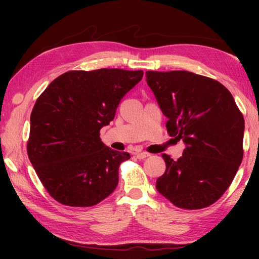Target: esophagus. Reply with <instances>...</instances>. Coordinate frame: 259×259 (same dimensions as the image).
Masks as SVG:
<instances>
[{
    "label": "esophagus",
    "mask_w": 259,
    "mask_h": 259,
    "mask_svg": "<svg viewBox=\"0 0 259 259\" xmlns=\"http://www.w3.org/2000/svg\"><path fill=\"white\" fill-rule=\"evenodd\" d=\"M151 154H148L146 152H140V153H136V157L137 159H146V157L150 156Z\"/></svg>",
    "instance_id": "esophagus-1"
}]
</instances>
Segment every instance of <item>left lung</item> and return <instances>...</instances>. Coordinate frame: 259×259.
I'll use <instances>...</instances> for the list:
<instances>
[{"label":"left lung","mask_w":259,"mask_h":259,"mask_svg":"<svg viewBox=\"0 0 259 259\" xmlns=\"http://www.w3.org/2000/svg\"><path fill=\"white\" fill-rule=\"evenodd\" d=\"M166 119V129L183 140L177 161L166 154L156 190L178 208L195 210L224 194L243 156L244 120L233 96L212 78L187 71L145 73Z\"/></svg>","instance_id":"8db88e82"}]
</instances>
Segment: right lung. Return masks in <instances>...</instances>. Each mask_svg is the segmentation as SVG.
I'll use <instances>...</instances> for the list:
<instances>
[{"label":"right lung","instance_id":"add662e5","mask_svg":"<svg viewBox=\"0 0 259 259\" xmlns=\"http://www.w3.org/2000/svg\"><path fill=\"white\" fill-rule=\"evenodd\" d=\"M143 71L100 68L71 71L55 78L30 114L27 153L43 186L69 207H91L112 194L128 152L100 140L121 99L142 80Z\"/></svg>","mask_w":259,"mask_h":259}]
</instances>
